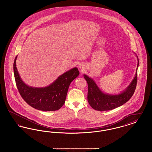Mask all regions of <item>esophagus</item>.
I'll list each match as a JSON object with an SVG mask.
<instances>
[{
    "mask_svg": "<svg viewBox=\"0 0 152 152\" xmlns=\"http://www.w3.org/2000/svg\"><path fill=\"white\" fill-rule=\"evenodd\" d=\"M79 66L80 68H81V67H82V66H81V65H80Z\"/></svg>",
    "mask_w": 152,
    "mask_h": 152,
    "instance_id": "obj_1",
    "label": "esophagus"
}]
</instances>
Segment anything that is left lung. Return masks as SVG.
Wrapping results in <instances>:
<instances>
[{
    "instance_id": "left-lung-1",
    "label": "left lung",
    "mask_w": 152,
    "mask_h": 152,
    "mask_svg": "<svg viewBox=\"0 0 152 152\" xmlns=\"http://www.w3.org/2000/svg\"><path fill=\"white\" fill-rule=\"evenodd\" d=\"M136 57L138 63L135 76L129 85L118 94H109L102 92L94 80L86 74L84 75L88 87V101L92 108L100 111L109 110L123 105L130 99L135 91L137 85L139 60L137 55Z\"/></svg>"
}]
</instances>
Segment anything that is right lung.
Returning a JSON list of instances; mask_svg holds the SVG:
<instances>
[{"instance_id": "right-lung-1", "label": "right lung", "mask_w": 152, "mask_h": 152, "mask_svg": "<svg viewBox=\"0 0 152 152\" xmlns=\"http://www.w3.org/2000/svg\"><path fill=\"white\" fill-rule=\"evenodd\" d=\"M17 56L14 62L15 79L24 101L32 107L43 111H54L60 108L65 102L70 84L79 75L77 68H73L61 75L47 87H31L27 85L20 76L16 65Z\"/></svg>"}]
</instances>
